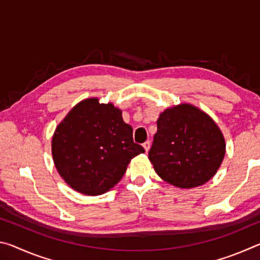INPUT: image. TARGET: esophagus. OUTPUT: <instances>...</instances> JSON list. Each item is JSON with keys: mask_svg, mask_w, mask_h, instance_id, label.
<instances>
[{"mask_svg": "<svg viewBox=\"0 0 260 260\" xmlns=\"http://www.w3.org/2000/svg\"><path fill=\"white\" fill-rule=\"evenodd\" d=\"M143 148H144V150L148 152L149 149H150V141H146V142L143 143Z\"/></svg>", "mask_w": 260, "mask_h": 260, "instance_id": "1", "label": "esophagus"}]
</instances>
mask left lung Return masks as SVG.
<instances>
[{
	"label": "left lung",
	"instance_id": "left-lung-1",
	"mask_svg": "<svg viewBox=\"0 0 260 260\" xmlns=\"http://www.w3.org/2000/svg\"><path fill=\"white\" fill-rule=\"evenodd\" d=\"M225 150V139L212 118L184 103L160 113L149 159L164 181L188 189L217 173Z\"/></svg>",
	"mask_w": 260,
	"mask_h": 260
}]
</instances>
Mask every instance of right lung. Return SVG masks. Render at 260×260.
I'll return each instance as SVG.
<instances>
[{"mask_svg": "<svg viewBox=\"0 0 260 260\" xmlns=\"http://www.w3.org/2000/svg\"><path fill=\"white\" fill-rule=\"evenodd\" d=\"M55 166L70 187L96 196L110 190L124 177L132 158L144 152L134 143L133 128L121 110L99 99L78 103L52 136Z\"/></svg>", "mask_w": 260, "mask_h": 260, "instance_id": "obj_1", "label": "right lung"}]
</instances>
